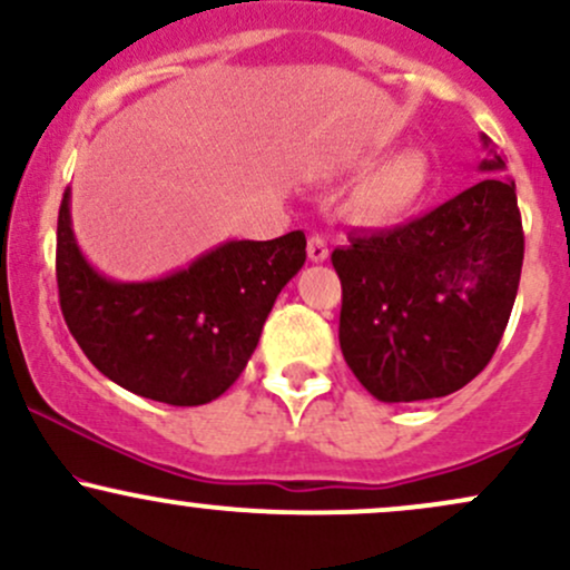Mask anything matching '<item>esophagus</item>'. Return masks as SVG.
<instances>
[{
	"label": "esophagus",
	"instance_id": "esophagus-1",
	"mask_svg": "<svg viewBox=\"0 0 570 570\" xmlns=\"http://www.w3.org/2000/svg\"><path fill=\"white\" fill-rule=\"evenodd\" d=\"M307 257H311V263H326L330 259V246H326L322 235H311L307 238Z\"/></svg>",
	"mask_w": 570,
	"mask_h": 570
}]
</instances>
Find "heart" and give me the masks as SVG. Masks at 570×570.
I'll return each instance as SVG.
<instances>
[{
    "label": "heart",
    "instance_id": "1",
    "mask_svg": "<svg viewBox=\"0 0 570 570\" xmlns=\"http://www.w3.org/2000/svg\"><path fill=\"white\" fill-rule=\"evenodd\" d=\"M431 160L421 149H402L362 176L348 198L353 219L372 227L399 225L431 189Z\"/></svg>",
    "mask_w": 570,
    "mask_h": 570
}]
</instances>
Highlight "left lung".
Masks as SVG:
<instances>
[{"label": "left lung", "instance_id": "1", "mask_svg": "<svg viewBox=\"0 0 570 570\" xmlns=\"http://www.w3.org/2000/svg\"><path fill=\"white\" fill-rule=\"evenodd\" d=\"M490 174L434 212L353 230L332 252L340 284V348L381 402L448 396L474 381L499 348L517 286L522 238L514 181L488 136Z\"/></svg>", "mask_w": 570, "mask_h": 570}]
</instances>
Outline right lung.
<instances>
[{
	"mask_svg": "<svg viewBox=\"0 0 570 570\" xmlns=\"http://www.w3.org/2000/svg\"><path fill=\"white\" fill-rule=\"evenodd\" d=\"M305 265V233L225 240L187 267L117 281L88 263L71 227V187L58 212V297L90 364L130 394L174 407L208 404L238 381L267 313Z\"/></svg>",
	"mask_w": 570,
	"mask_h": 570,
	"instance_id": "right-lung-1",
	"label": "right lung"
}]
</instances>
